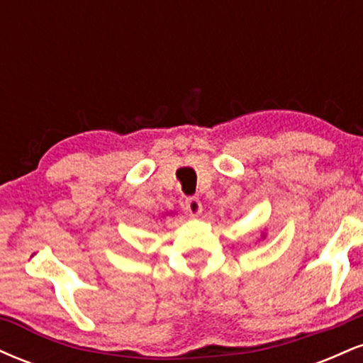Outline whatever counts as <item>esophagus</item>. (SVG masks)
Instances as JSON below:
<instances>
[{
    "label": "esophagus",
    "instance_id": "34e87169",
    "mask_svg": "<svg viewBox=\"0 0 363 363\" xmlns=\"http://www.w3.org/2000/svg\"><path fill=\"white\" fill-rule=\"evenodd\" d=\"M184 210H186L187 213H189L191 216H198V215H201L203 205H201V201H199L198 198H186V201H184Z\"/></svg>",
    "mask_w": 363,
    "mask_h": 363
}]
</instances>
